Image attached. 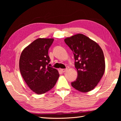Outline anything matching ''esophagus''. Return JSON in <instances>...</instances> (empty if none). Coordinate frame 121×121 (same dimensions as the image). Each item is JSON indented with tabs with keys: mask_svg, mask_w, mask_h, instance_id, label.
Here are the masks:
<instances>
[{
	"mask_svg": "<svg viewBox=\"0 0 121 121\" xmlns=\"http://www.w3.org/2000/svg\"><path fill=\"white\" fill-rule=\"evenodd\" d=\"M67 70H68L67 69H61V72H63V73H64V72H66Z\"/></svg>",
	"mask_w": 121,
	"mask_h": 121,
	"instance_id": "34e87169",
	"label": "esophagus"
}]
</instances>
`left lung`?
<instances>
[{"label":"left lung","mask_w":121,"mask_h":121,"mask_svg":"<svg viewBox=\"0 0 121 121\" xmlns=\"http://www.w3.org/2000/svg\"><path fill=\"white\" fill-rule=\"evenodd\" d=\"M72 50L78 76L71 83L75 89L83 92L92 90L99 82L105 70L103 52L97 43L81 34L65 39Z\"/></svg>","instance_id":"1"}]
</instances>
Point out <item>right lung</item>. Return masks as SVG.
Listing matches in <instances>:
<instances>
[{"mask_svg": "<svg viewBox=\"0 0 121 121\" xmlns=\"http://www.w3.org/2000/svg\"><path fill=\"white\" fill-rule=\"evenodd\" d=\"M53 40L38 38L26 47L21 54V74L29 87L38 94L52 89L60 76L56 69L48 66V49Z\"/></svg>", "mask_w": 121, "mask_h": 121, "instance_id": "add662e5", "label": "right lung"}]
</instances>
